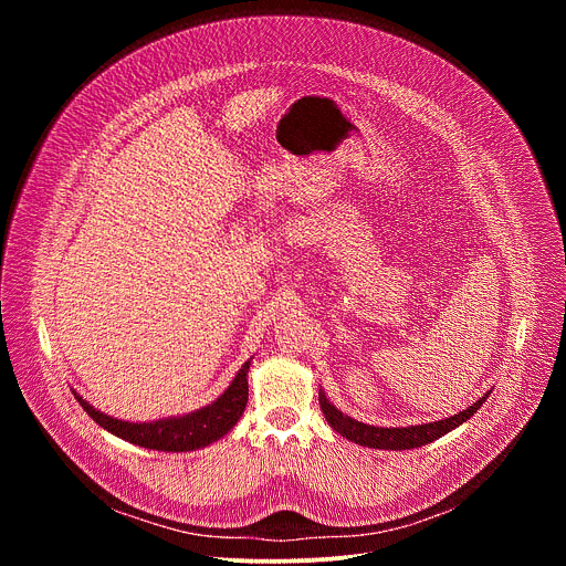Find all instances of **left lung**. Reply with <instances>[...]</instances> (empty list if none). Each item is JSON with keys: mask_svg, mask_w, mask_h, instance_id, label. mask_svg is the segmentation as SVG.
Segmentation results:
<instances>
[{"mask_svg": "<svg viewBox=\"0 0 566 566\" xmlns=\"http://www.w3.org/2000/svg\"><path fill=\"white\" fill-rule=\"evenodd\" d=\"M489 394H483L476 402H472L468 410H463V412H459L450 419L434 421V423H423V426H410V428L367 426V423L354 421L352 417H345L340 410H336L322 389H319L317 398H319V408H322V415H325L327 423L336 432L347 437L349 441H354L358 446H367V448H378V450H410V448H421L426 443H432L434 439H439V437L448 434L450 430L459 428L463 421H468L483 406V400L489 398Z\"/></svg>", "mask_w": 566, "mask_h": 566, "instance_id": "left-lung-1", "label": "left lung"}]
</instances>
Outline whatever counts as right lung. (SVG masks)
<instances>
[{"mask_svg":"<svg viewBox=\"0 0 566 566\" xmlns=\"http://www.w3.org/2000/svg\"><path fill=\"white\" fill-rule=\"evenodd\" d=\"M249 367H251V360L241 365L230 387L212 402V406L179 419H164L154 423H127V421L112 419L98 412L96 408H92L87 400H83V396H77L75 391L73 394L80 406H83V410L107 432L149 450L188 452L221 439L239 421L249 400V380H247Z\"/></svg>","mask_w":566,"mask_h":566,"instance_id":"right-lung-1","label":"right lung"}]
</instances>
